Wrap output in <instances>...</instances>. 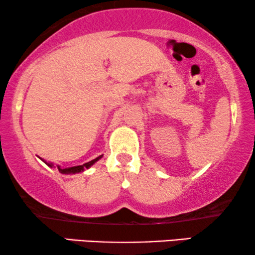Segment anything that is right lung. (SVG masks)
Instances as JSON below:
<instances>
[{"mask_svg": "<svg viewBox=\"0 0 255 255\" xmlns=\"http://www.w3.org/2000/svg\"><path fill=\"white\" fill-rule=\"evenodd\" d=\"M102 156H103V155L97 156L96 159L92 160V161L86 162V163H83V165H80V166H74V167H61V166L57 165V167H58V170H59V172H60L61 174H78V173H82V172H85L86 169H89L90 167H92L95 162L99 161V160H100L101 158H102ZM40 160H41V161H44L45 163H46V165H47L48 167H51V168H55V166H54L52 162H46L44 159H41V158H40Z\"/></svg>", "mask_w": 255, "mask_h": 255, "instance_id": "add662e5", "label": "right lung"}]
</instances>
